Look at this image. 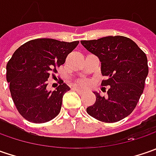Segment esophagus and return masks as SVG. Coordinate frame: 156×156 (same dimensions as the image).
I'll list each match as a JSON object with an SVG mask.
<instances>
[{"instance_id": "esophagus-1", "label": "esophagus", "mask_w": 156, "mask_h": 156, "mask_svg": "<svg viewBox=\"0 0 156 156\" xmlns=\"http://www.w3.org/2000/svg\"><path fill=\"white\" fill-rule=\"evenodd\" d=\"M73 89H74V90H76V91H77V92H79V93H82V92L84 91L83 89H81V88H80V87H73Z\"/></svg>"}]
</instances>
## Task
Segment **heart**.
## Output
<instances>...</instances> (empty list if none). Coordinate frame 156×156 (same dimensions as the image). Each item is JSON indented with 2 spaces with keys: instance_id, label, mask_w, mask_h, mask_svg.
<instances>
[{
  "instance_id": "1",
  "label": "heart",
  "mask_w": 156,
  "mask_h": 156,
  "mask_svg": "<svg viewBox=\"0 0 156 156\" xmlns=\"http://www.w3.org/2000/svg\"><path fill=\"white\" fill-rule=\"evenodd\" d=\"M77 84L81 85V86H87V81H85V80H79V81H77Z\"/></svg>"
}]
</instances>
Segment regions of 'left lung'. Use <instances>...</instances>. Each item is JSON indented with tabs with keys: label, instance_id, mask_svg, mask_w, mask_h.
<instances>
[{
	"label": "left lung",
	"instance_id": "8db88e82",
	"mask_svg": "<svg viewBox=\"0 0 156 156\" xmlns=\"http://www.w3.org/2000/svg\"><path fill=\"white\" fill-rule=\"evenodd\" d=\"M87 51L99 58L101 75L109 86L108 95L94 92L96 101L87 112L103 122H116L129 115L143 93L148 74L145 53L134 41L125 36H106L98 40L81 41Z\"/></svg>",
	"mask_w": 156,
	"mask_h": 156
}]
</instances>
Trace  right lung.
Listing matches in <instances>:
<instances>
[{
	"label": "right lung",
	"mask_w": 156,
	"mask_h": 156,
	"mask_svg": "<svg viewBox=\"0 0 156 156\" xmlns=\"http://www.w3.org/2000/svg\"><path fill=\"white\" fill-rule=\"evenodd\" d=\"M78 43L34 39L13 54L7 64V81L17 110L28 122L44 123L59 115L63 95L70 87L62 81L55 90L48 91L47 81Z\"/></svg>",
	"instance_id": "obj_1"
}]
</instances>
